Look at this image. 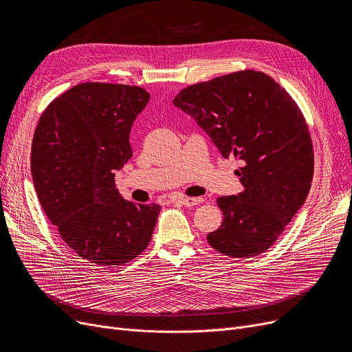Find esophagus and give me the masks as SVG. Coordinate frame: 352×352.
Returning <instances> with one entry per match:
<instances>
[{
  "mask_svg": "<svg viewBox=\"0 0 352 352\" xmlns=\"http://www.w3.org/2000/svg\"><path fill=\"white\" fill-rule=\"evenodd\" d=\"M204 201L202 199L201 197H194V198H191V197H178V198H175L174 199V202H179L181 206H186V207H194V206H198V204H201V202Z\"/></svg>",
  "mask_w": 352,
  "mask_h": 352,
  "instance_id": "1",
  "label": "esophagus"
}]
</instances>
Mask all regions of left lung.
I'll use <instances>...</instances> for the list:
<instances>
[{
    "mask_svg": "<svg viewBox=\"0 0 352 352\" xmlns=\"http://www.w3.org/2000/svg\"><path fill=\"white\" fill-rule=\"evenodd\" d=\"M174 105L206 129L223 157L244 162L238 171L244 191L217 199L224 219L207 235L208 244L235 258L265 252L311 188L314 150L300 107L254 69L184 88Z\"/></svg>",
    "mask_w": 352,
    "mask_h": 352,
    "instance_id": "1",
    "label": "left lung"
}]
</instances>
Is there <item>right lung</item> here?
<instances>
[{
    "mask_svg": "<svg viewBox=\"0 0 352 352\" xmlns=\"http://www.w3.org/2000/svg\"><path fill=\"white\" fill-rule=\"evenodd\" d=\"M148 100L135 85L78 84L35 128L31 174L41 207L63 241L98 267L134 260L157 224L161 207L124 199L114 174L133 157L129 131Z\"/></svg>",
    "mask_w": 352,
    "mask_h": 352,
    "instance_id": "right-lung-1",
    "label": "right lung"
}]
</instances>
